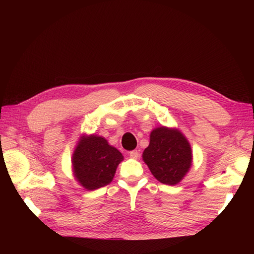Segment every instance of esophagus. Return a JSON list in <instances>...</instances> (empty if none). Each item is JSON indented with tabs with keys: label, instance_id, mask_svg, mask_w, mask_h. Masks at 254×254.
Wrapping results in <instances>:
<instances>
[{
	"label": "esophagus",
	"instance_id": "1",
	"mask_svg": "<svg viewBox=\"0 0 254 254\" xmlns=\"http://www.w3.org/2000/svg\"><path fill=\"white\" fill-rule=\"evenodd\" d=\"M129 157L132 158V159H137L140 157V153L137 150H131L129 152Z\"/></svg>",
	"mask_w": 254,
	"mask_h": 254
}]
</instances>
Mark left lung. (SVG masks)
Here are the masks:
<instances>
[{
	"label": "left lung",
	"mask_w": 254,
	"mask_h": 254,
	"mask_svg": "<svg viewBox=\"0 0 254 254\" xmlns=\"http://www.w3.org/2000/svg\"><path fill=\"white\" fill-rule=\"evenodd\" d=\"M143 160L157 180L175 186L190 167V146L178 130L160 127L152 130L150 143L143 152Z\"/></svg>",
	"instance_id": "left-lung-1"
}]
</instances>
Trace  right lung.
Returning <instances> with one entry per match:
<instances>
[{"mask_svg":"<svg viewBox=\"0 0 254 254\" xmlns=\"http://www.w3.org/2000/svg\"><path fill=\"white\" fill-rule=\"evenodd\" d=\"M122 160V153L104 137L91 135L78 143L72 163L77 181L87 190H94L112 181Z\"/></svg>","mask_w":254,"mask_h":254,"instance_id":"obj_1","label":"right lung"}]
</instances>
